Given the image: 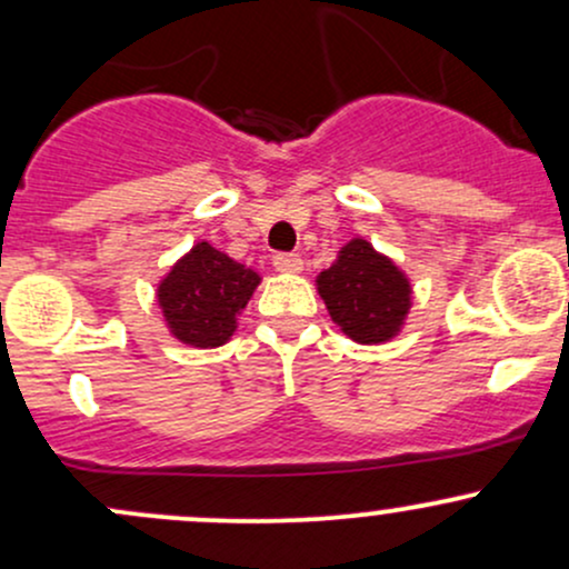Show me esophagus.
<instances>
[{
	"mask_svg": "<svg viewBox=\"0 0 569 569\" xmlns=\"http://www.w3.org/2000/svg\"><path fill=\"white\" fill-rule=\"evenodd\" d=\"M272 267L278 272H286V274H297V272H302V267H305V261H302V256L299 253H278L272 259Z\"/></svg>",
	"mask_w": 569,
	"mask_h": 569,
	"instance_id": "34e87169",
	"label": "esophagus"
}]
</instances>
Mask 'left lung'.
Returning a JSON list of instances; mask_svg holds the SVG:
<instances>
[{
    "mask_svg": "<svg viewBox=\"0 0 569 569\" xmlns=\"http://www.w3.org/2000/svg\"><path fill=\"white\" fill-rule=\"evenodd\" d=\"M316 289L337 327L361 346L395 340L413 305L408 274L365 237L340 248L335 264L318 272Z\"/></svg>",
    "mask_w": 569,
    "mask_h": 569,
    "instance_id": "left-lung-1",
    "label": "left lung"
}]
</instances>
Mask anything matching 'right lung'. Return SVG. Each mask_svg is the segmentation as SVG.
Listing matches in <instances>:
<instances>
[{
  "label": "right lung",
  "mask_w": 569,
  "mask_h": 569,
  "mask_svg": "<svg viewBox=\"0 0 569 569\" xmlns=\"http://www.w3.org/2000/svg\"><path fill=\"white\" fill-rule=\"evenodd\" d=\"M259 283V272L202 240L159 280L156 299L174 340L218 348L237 332V316Z\"/></svg>",
  "instance_id": "right-lung-1"
}]
</instances>
